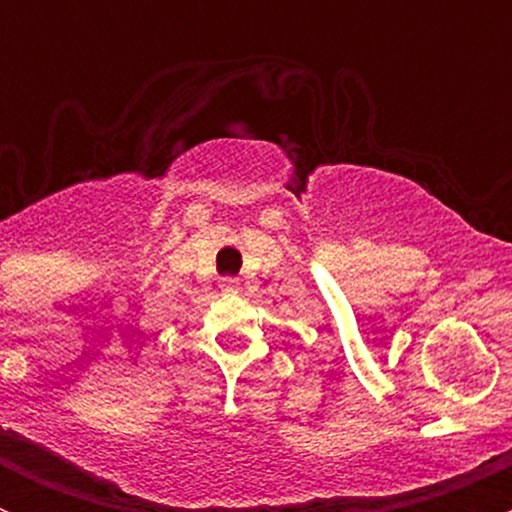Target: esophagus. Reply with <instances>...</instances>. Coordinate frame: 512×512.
I'll return each mask as SVG.
<instances>
[{"instance_id": "1", "label": "esophagus", "mask_w": 512, "mask_h": 512, "mask_svg": "<svg viewBox=\"0 0 512 512\" xmlns=\"http://www.w3.org/2000/svg\"><path fill=\"white\" fill-rule=\"evenodd\" d=\"M237 285H240V282L232 280V277H225V280L220 282V287H223V292H237V289H240Z\"/></svg>"}]
</instances>
